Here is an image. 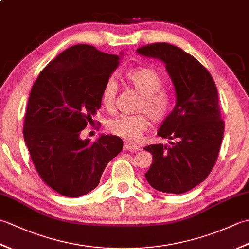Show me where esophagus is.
Returning a JSON list of instances; mask_svg holds the SVG:
<instances>
[{"mask_svg":"<svg viewBox=\"0 0 249 249\" xmlns=\"http://www.w3.org/2000/svg\"><path fill=\"white\" fill-rule=\"evenodd\" d=\"M123 147H124L125 151H138V150H140V147L138 145H136L134 143H129V142H125Z\"/></svg>","mask_w":249,"mask_h":249,"instance_id":"1","label":"esophagus"}]
</instances>
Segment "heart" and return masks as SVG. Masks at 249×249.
<instances>
[{
  "label": "heart",
  "instance_id": "1",
  "mask_svg": "<svg viewBox=\"0 0 249 249\" xmlns=\"http://www.w3.org/2000/svg\"><path fill=\"white\" fill-rule=\"evenodd\" d=\"M125 79L141 96L138 110L144 111L154 122H161L167 118L171 107V98L161 87L163 80L155 70L150 67H137L125 73ZM118 84L112 79L106 82L102 93V102L105 108L111 110L114 106ZM145 114L120 115L111 120L108 128L111 133L127 140H137L141 133L149 126Z\"/></svg>",
  "mask_w": 249,
  "mask_h": 249
}]
</instances>
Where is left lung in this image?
<instances>
[{
  "label": "left lung",
  "mask_w": 249,
  "mask_h": 249,
  "mask_svg": "<svg viewBox=\"0 0 249 249\" xmlns=\"http://www.w3.org/2000/svg\"><path fill=\"white\" fill-rule=\"evenodd\" d=\"M137 53L161 61L176 89V106L157 135L168 144L144 147L153 156L146 181L158 192L183 194L203 182L212 170L224 137L218 93L204 66L177 46L147 45Z\"/></svg>",
  "instance_id": "1"
}]
</instances>
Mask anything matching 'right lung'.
Returning <instances> with one entry per match:
<instances>
[{"instance_id":"obj_1","label":"right lung","mask_w":249,"mask_h":249,"mask_svg":"<svg viewBox=\"0 0 249 249\" xmlns=\"http://www.w3.org/2000/svg\"><path fill=\"white\" fill-rule=\"evenodd\" d=\"M120 60L93 46H72L51 61L32 87L25 144L43 181L66 197L93 190L108 162L123 149L118 136L100 135L93 143L80 138L100 108L103 89Z\"/></svg>"}]
</instances>
